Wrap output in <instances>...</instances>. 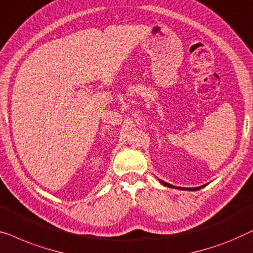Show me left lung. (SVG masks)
I'll return each mask as SVG.
<instances>
[{
	"label": "left lung",
	"instance_id": "1",
	"mask_svg": "<svg viewBox=\"0 0 253 253\" xmlns=\"http://www.w3.org/2000/svg\"><path fill=\"white\" fill-rule=\"evenodd\" d=\"M161 182L164 184V186H166V187H169V188H176V189H179V190H199V189H202V188H204L205 186H201V187H196V188H182V187H175V186H172V184H169V183H166V182H164V181H161Z\"/></svg>",
	"mask_w": 253,
	"mask_h": 253
}]
</instances>
